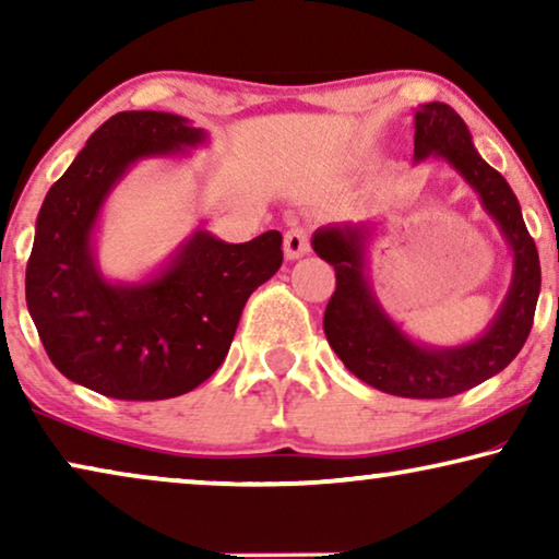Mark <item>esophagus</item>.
Returning a JSON list of instances; mask_svg holds the SVG:
<instances>
[{"instance_id":"esophagus-1","label":"esophagus","mask_w":559,"mask_h":559,"mask_svg":"<svg viewBox=\"0 0 559 559\" xmlns=\"http://www.w3.org/2000/svg\"><path fill=\"white\" fill-rule=\"evenodd\" d=\"M310 251V231L305 226H293L285 234V254L287 259H300Z\"/></svg>"}]
</instances>
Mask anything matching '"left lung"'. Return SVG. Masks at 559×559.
Instances as JSON below:
<instances>
[{
  "label": "left lung",
  "mask_w": 559,
  "mask_h": 559,
  "mask_svg": "<svg viewBox=\"0 0 559 559\" xmlns=\"http://www.w3.org/2000/svg\"><path fill=\"white\" fill-rule=\"evenodd\" d=\"M427 157L448 159L463 175L514 254L507 300L480 338L455 348H432L404 335L381 310L364 274V251L371 236L366 224L318 228L312 249L335 270V293L328 300L323 331L346 369L379 392L445 400L478 386L514 361L532 331L542 272L514 190L473 147L461 114L442 102L419 106L415 114V159Z\"/></svg>",
  "instance_id": "8db88e82"
}]
</instances>
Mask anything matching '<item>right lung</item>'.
<instances>
[{
  "instance_id": "obj_1",
  "label": "right lung",
  "mask_w": 559,
  "mask_h": 559,
  "mask_svg": "<svg viewBox=\"0 0 559 559\" xmlns=\"http://www.w3.org/2000/svg\"><path fill=\"white\" fill-rule=\"evenodd\" d=\"M203 142L178 114L119 111L45 195L25 297L52 366L75 384L127 402L190 392L224 364L249 295L282 266L280 231L226 243L198 228L157 277H102L91 234L111 188L136 159Z\"/></svg>"
}]
</instances>
